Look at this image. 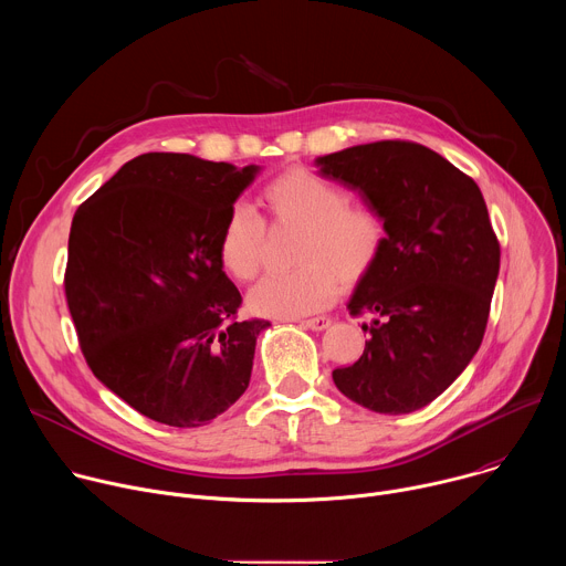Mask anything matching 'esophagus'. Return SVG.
Here are the masks:
<instances>
[{"label": "esophagus", "mask_w": 566, "mask_h": 566, "mask_svg": "<svg viewBox=\"0 0 566 566\" xmlns=\"http://www.w3.org/2000/svg\"><path fill=\"white\" fill-rule=\"evenodd\" d=\"M329 325H332V317H327V315H319V317H308V319H302V327H306V329H313V332H325Z\"/></svg>", "instance_id": "esophagus-1"}]
</instances>
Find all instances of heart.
Returning a JSON list of instances; mask_svg holds the SVG:
<instances>
[{
  "label": "heart",
  "instance_id": "obj_1",
  "mask_svg": "<svg viewBox=\"0 0 566 566\" xmlns=\"http://www.w3.org/2000/svg\"><path fill=\"white\" fill-rule=\"evenodd\" d=\"M273 226L300 228L291 273H273L249 293V308L266 317H300L327 308L345 286L371 275L387 241L382 214L349 201L343 186L306 168H289L264 188ZM266 223L249 203H234L219 232V262L234 280H253L264 262Z\"/></svg>",
  "mask_w": 566,
  "mask_h": 566
}]
</instances>
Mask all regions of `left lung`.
Segmentation results:
<instances>
[{"label": "left lung", "instance_id": "obj_1", "mask_svg": "<svg viewBox=\"0 0 566 566\" xmlns=\"http://www.w3.org/2000/svg\"><path fill=\"white\" fill-rule=\"evenodd\" d=\"M322 177L358 190L387 226L380 262L352 315L376 313L363 356L336 387L378 415H408L443 394L476 354L500 273V241L479 186L412 140L319 156Z\"/></svg>", "mask_w": 566, "mask_h": 566}]
</instances>
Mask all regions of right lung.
I'll return each instance as SVG.
<instances>
[{"instance_id": "1", "label": "right lung", "mask_w": 566, "mask_h": 566, "mask_svg": "<svg viewBox=\"0 0 566 566\" xmlns=\"http://www.w3.org/2000/svg\"><path fill=\"white\" fill-rule=\"evenodd\" d=\"M258 170L149 151L73 214L64 293L80 349L105 387L156 423L206 426L249 387L269 322L239 319L217 244Z\"/></svg>"}]
</instances>
